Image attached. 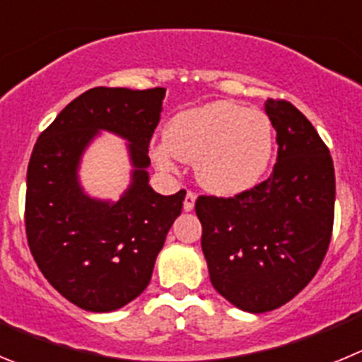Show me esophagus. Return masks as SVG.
<instances>
[{
	"instance_id": "obj_1",
	"label": "esophagus",
	"mask_w": 362,
	"mask_h": 362,
	"mask_svg": "<svg viewBox=\"0 0 362 362\" xmlns=\"http://www.w3.org/2000/svg\"><path fill=\"white\" fill-rule=\"evenodd\" d=\"M196 199H197L196 194H194V192H188L183 203L185 212H192V210H194V206H196Z\"/></svg>"
}]
</instances>
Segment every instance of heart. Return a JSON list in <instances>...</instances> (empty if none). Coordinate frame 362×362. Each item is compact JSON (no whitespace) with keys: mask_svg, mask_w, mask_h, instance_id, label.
I'll return each instance as SVG.
<instances>
[{"mask_svg":"<svg viewBox=\"0 0 362 362\" xmlns=\"http://www.w3.org/2000/svg\"><path fill=\"white\" fill-rule=\"evenodd\" d=\"M274 146L276 134L263 110L214 101L175 114L165 127V141L152 145L150 158L166 175L177 172L175 158L194 163L204 190L230 197L259 185Z\"/></svg>","mask_w":362,"mask_h":362,"instance_id":"obj_1","label":"heart"}]
</instances>
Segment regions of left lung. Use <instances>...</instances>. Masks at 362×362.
I'll list each match as a JSON object with an SVG mask.
<instances>
[{
	"label": "left lung",
	"instance_id": "1",
	"mask_svg": "<svg viewBox=\"0 0 362 362\" xmlns=\"http://www.w3.org/2000/svg\"><path fill=\"white\" fill-rule=\"evenodd\" d=\"M264 112L279 145L270 177L235 197L196 201L214 288L250 313L279 308L305 288L321 267L334 226L328 146L288 101L268 99Z\"/></svg>",
	"mask_w": 362,
	"mask_h": 362
}]
</instances>
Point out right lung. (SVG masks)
Returning <instances> with one entry per match:
<instances>
[{"mask_svg":"<svg viewBox=\"0 0 362 362\" xmlns=\"http://www.w3.org/2000/svg\"><path fill=\"white\" fill-rule=\"evenodd\" d=\"M166 90L95 86L70 101L32 150L25 226L34 261L65 299L86 312H114L141 296L187 192L148 185V145ZM101 132L129 141V188L117 202L78 183L84 150Z\"/></svg>","mask_w":362,"mask_h":362,"instance_id":"add662e5","label":"right lung"}]
</instances>
